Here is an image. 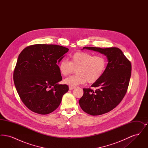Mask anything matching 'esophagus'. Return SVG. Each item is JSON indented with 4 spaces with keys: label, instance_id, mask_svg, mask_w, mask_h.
Listing matches in <instances>:
<instances>
[{
    "label": "esophagus",
    "instance_id": "obj_1",
    "mask_svg": "<svg viewBox=\"0 0 148 148\" xmlns=\"http://www.w3.org/2000/svg\"><path fill=\"white\" fill-rule=\"evenodd\" d=\"M74 88H75V87H74V86H69V90H73V89H74Z\"/></svg>",
    "mask_w": 148,
    "mask_h": 148
}]
</instances>
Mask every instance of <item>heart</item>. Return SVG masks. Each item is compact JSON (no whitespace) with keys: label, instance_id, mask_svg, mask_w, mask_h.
Masks as SVG:
<instances>
[{"label":"heart","instance_id":"obj_1","mask_svg":"<svg viewBox=\"0 0 148 148\" xmlns=\"http://www.w3.org/2000/svg\"><path fill=\"white\" fill-rule=\"evenodd\" d=\"M107 59L103 55L78 51L71 56V61L62 59L58 64L60 73L63 76L70 75L76 69L77 75L64 80L65 84L75 86L83 84L87 81L89 84L98 82L102 77L107 66Z\"/></svg>","mask_w":148,"mask_h":148}]
</instances>
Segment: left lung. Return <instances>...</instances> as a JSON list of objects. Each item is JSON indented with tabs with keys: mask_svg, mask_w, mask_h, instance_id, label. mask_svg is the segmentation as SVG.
Here are the masks:
<instances>
[{
	"mask_svg": "<svg viewBox=\"0 0 148 148\" xmlns=\"http://www.w3.org/2000/svg\"><path fill=\"white\" fill-rule=\"evenodd\" d=\"M83 49L98 51L107 56L108 63L106 71L92 87L84 88L79 105L85 113L99 115L108 113L118 106L127 93L132 73V64L118 48H100L85 47Z\"/></svg>",
	"mask_w": 148,
	"mask_h": 148,
	"instance_id": "left-lung-1",
	"label": "left lung"
}]
</instances>
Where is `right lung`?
I'll use <instances>...</instances> for the list:
<instances>
[{"label":"right lung","instance_id":"right-lung-1","mask_svg":"<svg viewBox=\"0 0 148 148\" xmlns=\"http://www.w3.org/2000/svg\"><path fill=\"white\" fill-rule=\"evenodd\" d=\"M69 49L53 44H38L26 47L19 55L13 80L22 102L29 110L45 115L59 106L66 84L62 80L58 63Z\"/></svg>","mask_w":148,"mask_h":148}]
</instances>
